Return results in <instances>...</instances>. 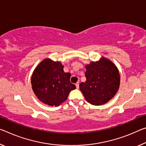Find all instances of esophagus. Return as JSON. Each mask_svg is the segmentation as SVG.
<instances>
[{
	"label": "esophagus",
	"instance_id": "1",
	"mask_svg": "<svg viewBox=\"0 0 146 146\" xmlns=\"http://www.w3.org/2000/svg\"><path fill=\"white\" fill-rule=\"evenodd\" d=\"M75 86H76V87H77V88L78 89V88H79V82H77L75 84Z\"/></svg>",
	"mask_w": 146,
	"mask_h": 146
}]
</instances>
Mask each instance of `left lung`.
<instances>
[{"instance_id": "left-lung-1", "label": "left lung", "mask_w": 146, "mask_h": 146, "mask_svg": "<svg viewBox=\"0 0 146 146\" xmlns=\"http://www.w3.org/2000/svg\"><path fill=\"white\" fill-rule=\"evenodd\" d=\"M86 80L79 85L88 102L94 105L107 103L115 96L119 86L118 69L109 60L103 58L86 66Z\"/></svg>"}]
</instances>
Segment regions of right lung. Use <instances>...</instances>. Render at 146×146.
Returning a JSON list of instances; mask_svg holds the SVG:
<instances>
[{
	"instance_id": "add662e5",
	"label": "right lung",
	"mask_w": 146,
	"mask_h": 146,
	"mask_svg": "<svg viewBox=\"0 0 146 146\" xmlns=\"http://www.w3.org/2000/svg\"><path fill=\"white\" fill-rule=\"evenodd\" d=\"M70 73L64 72L60 62L45 59L32 74V90L41 102L57 106L66 100L71 90L76 88L70 82Z\"/></svg>"
}]
</instances>
